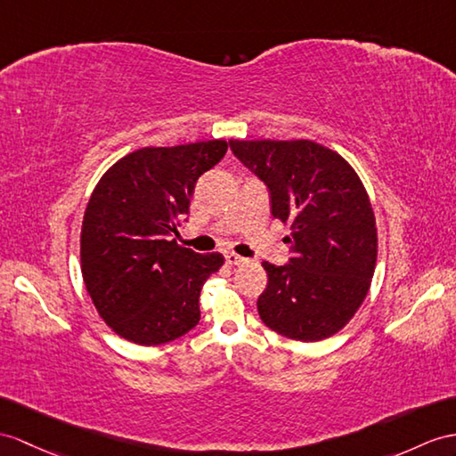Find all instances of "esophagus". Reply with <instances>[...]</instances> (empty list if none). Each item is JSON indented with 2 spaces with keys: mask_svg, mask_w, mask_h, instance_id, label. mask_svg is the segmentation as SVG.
<instances>
[{
  "mask_svg": "<svg viewBox=\"0 0 456 456\" xmlns=\"http://www.w3.org/2000/svg\"><path fill=\"white\" fill-rule=\"evenodd\" d=\"M224 259H226L228 265H243V263H248V259L241 257V255H238V253H226Z\"/></svg>",
  "mask_w": 456,
  "mask_h": 456,
  "instance_id": "34e87169",
  "label": "esophagus"
}]
</instances>
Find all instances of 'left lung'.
<instances>
[{
	"mask_svg": "<svg viewBox=\"0 0 456 456\" xmlns=\"http://www.w3.org/2000/svg\"><path fill=\"white\" fill-rule=\"evenodd\" d=\"M230 149L292 232L288 263H263L261 321L294 340L332 337L358 312L375 271L377 228L363 183L340 154L314 141H230Z\"/></svg>",
	"mask_w": 456,
	"mask_h": 456,
	"instance_id": "8db88e82",
	"label": "left lung"
}]
</instances>
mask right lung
<instances>
[{"instance_id": "obj_1", "label": "right lung", "mask_w": 456, "mask_h": 456, "mask_svg": "<svg viewBox=\"0 0 456 456\" xmlns=\"http://www.w3.org/2000/svg\"><path fill=\"white\" fill-rule=\"evenodd\" d=\"M228 151L226 141L147 147L110 168L88 199L81 271L110 329L141 346L183 337L201 319L199 296L224 257L177 246L199 177Z\"/></svg>"}]
</instances>
